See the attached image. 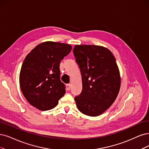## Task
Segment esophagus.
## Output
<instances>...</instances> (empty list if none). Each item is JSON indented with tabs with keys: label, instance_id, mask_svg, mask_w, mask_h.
Masks as SVG:
<instances>
[{
	"label": "esophagus",
	"instance_id": "obj_1",
	"mask_svg": "<svg viewBox=\"0 0 149 149\" xmlns=\"http://www.w3.org/2000/svg\"><path fill=\"white\" fill-rule=\"evenodd\" d=\"M70 87H71L70 84H68L67 85H66V90H67L68 91H69L70 89Z\"/></svg>",
	"mask_w": 149,
	"mask_h": 149
}]
</instances>
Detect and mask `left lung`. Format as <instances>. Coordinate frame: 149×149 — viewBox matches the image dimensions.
<instances>
[{
	"label": "left lung",
	"instance_id": "left-lung-1",
	"mask_svg": "<svg viewBox=\"0 0 149 149\" xmlns=\"http://www.w3.org/2000/svg\"><path fill=\"white\" fill-rule=\"evenodd\" d=\"M73 53L81 72L82 91L75 97L79 111L96 117L109 109L118 96L121 78L112 53L100 45H76Z\"/></svg>",
	"mask_w": 149,
	"mask_h": 149
}]
</instances>
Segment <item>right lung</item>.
<instances>
[{"label":"right lung","instance_id":"add662e5","mask_svg":"<svg viewBox=\"0 0 149 149\" xmlns=\"http://www.w3.org/2000/svg\"><path fill=\"white\" fill-rule=\"evenodd\" d=\"M71 49L69 44L47 41L27 55L20 70L19 85L31 105L42 111L57 106L65 93L60 80L59 64Z\"/></svg>","mask_w":149,"mask_h":149}]
</instances>
